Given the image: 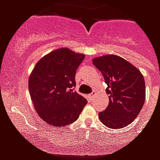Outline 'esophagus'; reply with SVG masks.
<instances>
[{"label": "esophagus", "mask_w": 160, "mask_h": 160, "mask_svg": "<svg viewBox=\"0 0 160 160\" xmlns=\"http://www.w3.org/2000/svg\"><path fill=\"white\" fill-rule=\"evenodd\" d=\"M94 96H95V93H94V92L90 93V95H89V97H90V99H91V98H93V97H94Z\"/></svg>", "instance_id": "34e87169"}]
</instances>
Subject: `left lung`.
Returning <instances> with one entry per match:
<instances>
[{"mask_svg":"<svg viewBox=\"0 0 160 160\" xmlns=\"http://www.w3.org/2000/svg\"><path fill=\"white\" fill-rule=\"evenodd\" d=\"M92 62L102 73L109 95V105L99 113L100 119L110 129L128 126L144 106V76L135 66L118 55H104L95 58Z\"/></svg>","mask_w":160,"mask_h":160,"instance_id":"1","label":"left lung"}]
</instances>
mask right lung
I'll return each instance as SVG.
<instances>
[{
	"instance_id": "add662e5",
	"label": "right lung",
	"mask_w": 160,
	"mask_h": 160,
	"mask_svg": "<svg viewBox=\"0 0 160 160\" xmlns=\"http://www.w3.org/2000/svg\"><path fill=\"white\" fill-rule=\"evenodd\" d=\"M83 54L58 49L39 60L29 78V91L36 112L52 126H65L80 116L87 104L75 90V73Z\"/></svg>"
}]
</instances>
